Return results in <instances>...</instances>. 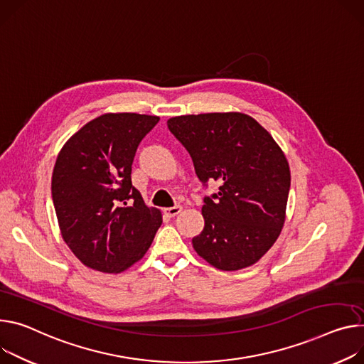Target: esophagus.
I'll return each instance as SVG.
<instances>
[{"instance_id": "34e87169", "label": "esophagus", "mask_w": 364, "mask_h": 364, "mask_svg": "<svg viewBox=\"0 0 364 364\" xmlns=\"http://www.w3.org/2000/svg\"><path fill=\"white\" fill-rule=\"evenodd\" d=\"M181 210H183V208H181V206H174V208H167V209H164V213L167 215L168 218H174V216H177Z\"/></svg>"}]
</instances>
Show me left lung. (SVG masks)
Masks as SVG:
<instances>
[{
	"label": "left lung",
	"instance_id": "obj_1",
	"mask_svg": "<svg viewBox=\"0 0 364 364\" xmlns=\"http://www.w3.org/2000/svg\"><path fill=\"white\" fill-rule=\"evenodd\" d=\"M167 124L199 180L218 184V193L205 197V228L191 240L194 251L219 270L252 266L284 225L290 188L284 152L255 119L238 112L177 116Z\"/></svg>",
	"mask_w": 364,
	"mask_h": 364
}]
</instances>
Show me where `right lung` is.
Listing matches in <instances>:
<instances>
[{
    "mask_svg": "<svg viewBox=\"0 0 364 364\" xmlns=\"http://www.w3.org/2000/svg\"><path fill=\"white\" fill-rule=\"evenodd\" d=\"M158 116L106 113L65 142L52 174L60 235L88 269L122 273L149 250L162 223L132 186L138 145Z\"/></svg>",
    "mask_w": 364,
    "mask_h": 364,
    "instance_id": "add662e5",
    "label": "right lung"
}]
</instances>
